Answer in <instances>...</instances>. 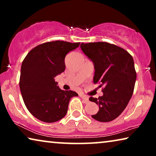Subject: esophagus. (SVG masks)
Instances as JSON below:
<instances>
[{"instance_id": "1", "label": "esophagus", "mask_w": 156, "mask_h": 156, "mask_svg": "<svg viewBox=\"0 0 156 156\" xmlns=\"http://www.w3.org/2000/svg\"><path fill=\"white\" fill-rule=\"evenodd\" d=\"M80 97L83 100H84V101L85 102V103H87V102L89 101V97H87V96L82 94V95H80Z\"/></svg>"}]
</instances>
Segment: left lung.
Instances as JSON below:
<instances>
[{"label": "left lung", "mask_w": 156, "mask_h": 156, "mask_svg": "<svg viewBox=\"0 0 156 156\" xmlns=\"http://www.w3.org/2000/svg\"><path fill=\"white\" fill-rule=\"evenodd\" d=\"M80 47L94 65V83L104 87L103 96L89 98L99 107L91 117L100 122L113 121L123 112L133 95L136 80L133 57L124 49L108 42L82 43Z\"/></svg>", "instance_id": "left-lung-1"}]
</instances>
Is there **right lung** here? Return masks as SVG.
Instances as JSON below:
<instances>
[{
    "label": "right lung",
    "instance_id": "add662e5",
    "mask_svg": "<svg viewBox=\"0 0 156 156\" xmlns=\"http://www.w3.org/2000/svg\"><path fill=\"white\" fill-rule=\"evenodd\" d=\"M80 42L52 41L30 51L21 66L20 89L23 101L30 114L39 120L53 123L67 114L69 100L75 91L62 90L55 77L65 69V58Z\"/></svg>",
    "mask_w": 156,
    "mask_h": 156
}]
</instances>
